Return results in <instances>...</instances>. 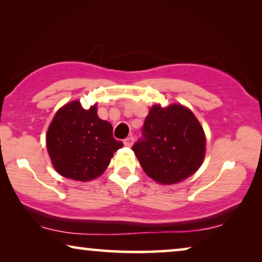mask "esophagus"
Listing matches in <instances>:
<instances>
[{"label":"esophagus","mask_w":262,"mask_h":262,"mask_svg":"<svg viewBox=\"0 0 262 262\" xmlns=\"http://www.w3.org/2000/svg\"><path fill=\"white\" fill-rule=\"evenodd\" d=\"M134 141H135V138L132 137V136H131V137H127L124 141V145L125 146H128V148H130V146H132V144H134Z\"/></svg>","instance_id":"obj_1"}]
</instances>
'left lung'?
Returning a JSON list of instances; mask_svg holds the SVG:
<instances>
[{
  "instance_id": "left-lung-1",
  "label": "left lung",
  "mask_w": 262,
  "mask_h": 262,
  "mask_svg": "<svg viewBox=\"0 0 262 262\" xmlns=\"http://www.w3.org/2000/svg\"><path fill=\"white\" fill-rule=\"evenodd\" d=\"M206 139L187 107L154 105L143 125V138L132 150L145 174L163 185L178 184L202 166Z\"/></svg>"
}]
</instances>
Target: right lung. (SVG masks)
I'll use <instances>...</instances> for the list:
<instances>
[{"mask_svg":"<svg viewBox=\"0 0 262 262\" xmlns=\"http://www.w3.org/2000/svg\"><path fill=\"white\" fill-rule=\"evenodd\" d=\"M46 146L57 173L91 181L106 170L123 143L114 139L112 125L98 117L96 105L84 110L76 100L57 111L46 134Z\"/></svg>","mask_w":262,"mask_h":262,"instance_id":"add662e5","label":"right lung"}]
</instances>
